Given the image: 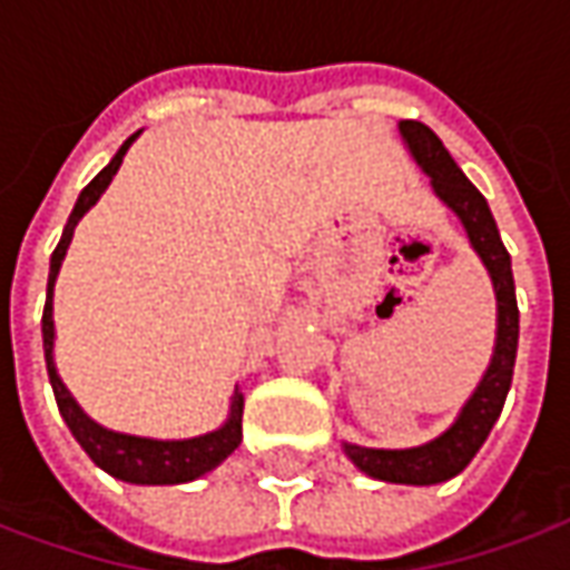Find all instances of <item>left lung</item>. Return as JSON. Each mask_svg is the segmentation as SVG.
Instances as JSON below:
<instances>
[{"instance_id":"8db88e82","label":"left lung","mask_w":570,"mask_h":570,"mask_svg":"<svg viewBox=\"0 0 570 570\" xmlns=\"http://www.w3.org/2000/svg\"><path fill=\"white\" fill-rule=\"evenodd\" d=\"M397 132L410 157L429 175V185L438 200L460 218L469 246L488 268L493 296H497V340H493L491 364L475 385V392L460 407L456 420L441 435L420 448H401V451L361 448V444L342 441L345 456L370 479L423 488V484H438V481L460 475L491 435L493 423L507 404L509 385H512V367H515V352H519V302H515L512 262L481 190L465 178L463 169L448 154V147L441 145V138L429 126L416 119H401Z\"/></svg>"}]
</instances>
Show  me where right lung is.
<instances>
[{
  "instance_id": "1",
  "label": "right lung",
  "mask_w": 570,
  "mask_h": 570,
  "mask_svg": "<svg viewBox=\"0 0 570 570\" xmlns=\"http://www.w3.org/2000/svg\"><path fill=\"white\" fill-rule=\"evenodd\" d=\"M141 132H135L132 138H126L122 147L114 154V160L107 163L101 173L91 178L89 185L79 194L73 213L63 225V234L49 262V289H46V312H42V348H46V367H49V382L55 389V401L61 410L63 423L73 432L79 441V448L89 453L91 463L101 465L107 475H114L119 481H129V484H185L213 472L218 463H225L230 453L237 451L240 438H244V392L234 389L230 395V410L228 420L197 438H178V441H163V438H141V435H126V432H114L105 429L101 423H95L86 410L79 407L77 397L67 392V385L58 376L55 367V281L61 272V262L67 256V246L73 240V230H77L79 218L89 213L95 203L101 200V194L107 185L114 181L119 163L126 157V150L132 147V141Z\"/></svg>"
}]
</instances>
